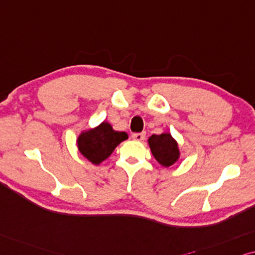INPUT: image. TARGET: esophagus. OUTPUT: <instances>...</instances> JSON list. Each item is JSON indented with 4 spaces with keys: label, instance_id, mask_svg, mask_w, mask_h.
Wrapping results in <instances>:
<instances>
[{
    "label": "esophagus",
    "instance_id": "obj_1",
    "mask_svg": "<svg viewBox=\"0 0 255 255\" xmlns=\"http://www.w3.org/2000/svg\"><path fill=\"white\" fill-rule=\"evenodd\" d=\"M144 137H145L144 133H135V134L131 135V138H133V140H135V141H138V142L143 141Z\"/></svg>",
    "mask_w": 255,
    "mask_h": 255
}]
</instances>
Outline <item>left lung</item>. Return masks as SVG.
I'll return each instance as SVG.
<instances>
[{
  "label": "left lung",
  "instance_id": "1",
  "mask_svg": "<svg viewBox=\"0 0 255 255\" xmlns=\"http://www.w3.org/2000/svg\"><path fill=\"white\" fill-rule=\"evenodd\" d=\"M148 144L156 161L164 168L174 165L181 157L178 142L171 136L170 133L151 135L148 138Z\"/></svg>",
  "mask_w": 255,
  "mask_h": 255
}]
</instances>
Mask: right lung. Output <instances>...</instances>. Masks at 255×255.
<instances>
[{
  "label": "right lung",
  "mask_w": 255,
  "mask_h": 255,
  "mask_svg": "<svg viewBox=\"0 0 255 255\" xmlns=\"http://www.w3.org/2000/svg\"><path fill=\"white\" fill-rule=\"evenodd\" d=\"M127 138L128 134L126 131L114 130L111 124L103 121L97 127L81 131L77 137V147L87 161L99 165Z\"/></svg>",
  "instance_id": "obj_1"
}]
</instances>
